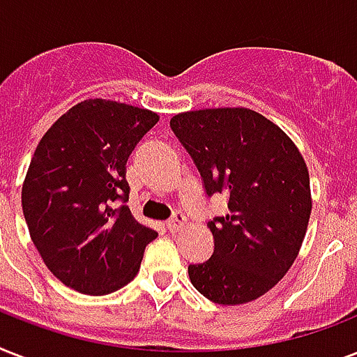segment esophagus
<instances>
[{"mask_svg":"<svg viewBox=\"0 0 357 357\" xmlns=\"http://www.w3.org/2000/svg\"><path fill=\"white\" fill-rule=\"evenodd\" d=\"M185 220H187V218H185L183 213H176V215H174V217L167 222V228L170 229V231H176V229L183 226Z\"/></svg>","mask_w":357,"mask_h":357,"instance_id":"esophagus-1","label":"esophagus"}]
</instances>
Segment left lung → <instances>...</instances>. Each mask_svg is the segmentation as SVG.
Returning <instances> with one entry per match:
<instances>
[{
  "label": "left lung",
  "mask_w": 357,
  "mask_h": 357,
  "mask_svg": "<svg viewBox=\"0 0 357 357\" xmlns=\"http://www.w3.org/2000/svg\"><path fill=\"white\" fill-rule=\"evenodd\" d=\"M207 196L226 192L228 215L207 222L213 255L189 265L190 283L215 304L259 298L296 259L311 215L310 172L294 142L252 109L222 107L172 116Z\"/></svg>",
  "instance_id": "1"
}]
</instances>
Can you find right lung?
Listing matches in <instances>:
<instances>
[{"label":"right lung","mask_w":357,"mask_h":357,"mask_svg":"<svg viewBox=\"0 0 357 357\" xmlns=\"http://www.w3.org/2000/svg\"><path fill=\"white\" fill-rule=\"evenodd\" d=\"M157 122L148 109L85 100L36 146L22 207L33 244L66 287L102 296L137 276L157 231L137 222L126 206V162ZM119 199L116 210L112 202Z\"/></svg>","instance_id":"1"}]
</instances>
